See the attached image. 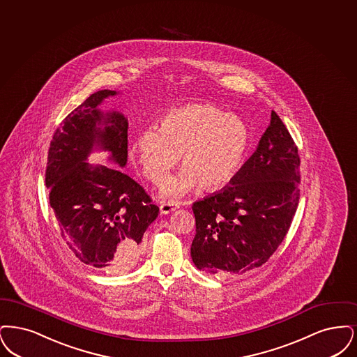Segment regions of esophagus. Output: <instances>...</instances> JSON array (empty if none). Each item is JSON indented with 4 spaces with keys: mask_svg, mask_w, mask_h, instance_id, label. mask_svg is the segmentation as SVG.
I'll return each instance as SVG.
<instances>
[{
    "mask_svg": "<svg viewBox=\"0 0 357 357\" xmlns=\"http://www.w3.org/2000/svg\"><path fill=\"white\" fill-rule=\"evenodd\" d=\"M180 206L178 202H160V211L162 215H168Z\"/></svg>",
    "mask_w": 357,
    "mask_h": 357,
    "instance_id": "1",
    "label": "esophagus"
}]
</instances>
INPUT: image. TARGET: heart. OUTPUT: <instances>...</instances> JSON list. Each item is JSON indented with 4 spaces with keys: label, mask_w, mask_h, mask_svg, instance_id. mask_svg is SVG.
<instances>
[{
    "label": "heart",
    "mask_w": 357,
    "mask_h": 357,
    "mask_svg": "<svg viewBox=\"0 0 357 357\" xmlns=\"http://www.w3.org/2000/svg\"><path fill=\"white\" fill-rule=\"evenodd\" d=\"M250 146L247 124L208 104L174 109L162 117L158 132L146 129L133 142L132 155L142 174L160 184L181 155L184 169L162 186L167 196H181L199 185L218 190L240 172Z\"/></svg>",
    "instance_id": "1"
}]
</instances>
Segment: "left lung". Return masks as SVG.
Returning <instances> with one entry per match:
<instances>
[{"mask_svg":"<svg viewBox=\"0 0 357 357\" xmlns=\"http://www.w3.org/2000/svg\"><path fill=\"white\" fill-rule=\"evenodd\" d=\"M300 155L272 112L257 151L231 185L192 205L190 256L206 273L243 275L269 260L287 236L300 199Z\"/></svg>","mask_w":357,"mask_h":357,"instance_id":"obj_1","label":"left lung"}]
</instances>
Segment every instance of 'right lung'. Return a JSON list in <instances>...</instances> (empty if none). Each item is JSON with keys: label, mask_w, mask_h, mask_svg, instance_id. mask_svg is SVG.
Here are the masks:
<instances>
[{"label": "right lung", "mask_w": 357, "mask_h": 357, "mask_svg": "<svg viewBox=\"0 0 357 357\" xmlns=\"http://www.w3.org/2000/svg\"><path fill=\"white\" fill-rule=\"evenodd\" d=\"M114 91H98L72 110L53 133L45 184L62 240L81 263L112 275L128 272L139 260L141 240L158 215L145 189L121 171L92 167L85 160L94 144L124 167L128 121L97 109ZM106 126L100 128L99 125Z\"/></svg>", "instance_id": "obj_1"}]
</instances>
